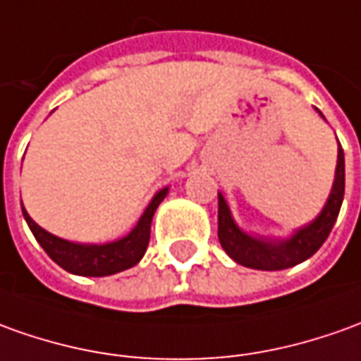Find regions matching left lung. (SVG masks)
Wrapping results in <instances>:
<instances>
[{
	"label": "left lung",
	"instance_id": "1",
	"mask_svg": "<svg viewBox=\"0 0 361 361\" xmlns=\"http://www.w3.org/2000/svg\"><path fill=\"white\" fill-rule=\"evenodd\" d=\"M344 180H346L344 151L338 143L336 176H334V185H332V190H330V196H328L322 212L305 228L297 230L290 238L275 240V242L263 240V238H253L250 233L240 230L238 224L233 222L226 198L222 196V192H218V240L222 243L224 252L243 267L261 271L289 269L293 265L307 261L310 255H314L320 250L322 243L326 242L328 233L332 232V228L336 224L338 212H340V206L344 200Z\"/></svg>",
	"mask_w": 361,
	"mask_h": 361
}]
</instances>
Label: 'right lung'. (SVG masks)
Masks as SVG:
<instances>
[{"label": "right lung", "instance_id": "obj_1", "mask_svg": "<svg viewBox=\"0 0 361 361\" xmlns=\"http://www.w3.org/2000/svg\"><path fill=\"white\" fill-rule=\"evenodd\" d=\"M166 192H169V188H163L153 196V200L149 202L145 212L141 214L135 228L128 235L119 238L116 242L102 243V245L74 243L56 238V235L43 230L39 224H35L33 218L23 208V204H21V208H23L25 220L29 224L35 240L41 243V247L47 252V255L54 263H59L62 269L74 273V275H82V277H106V275H114V273L133 267L145 255L149 238H151L153 214H155L157 206L163 202Z\"/></svg>", "mask_w": 361, "mask_h": 361}]
</instances>
